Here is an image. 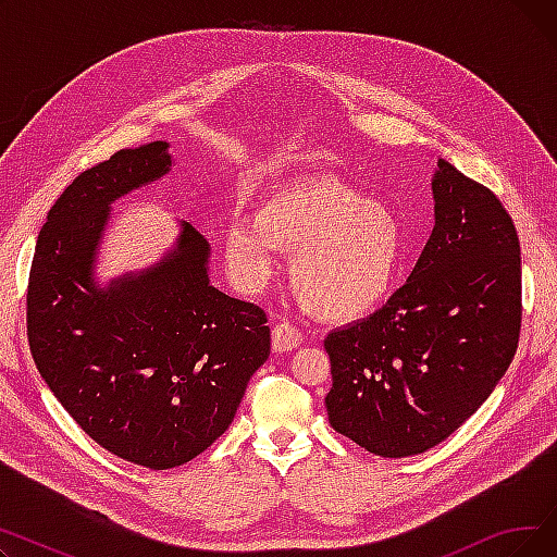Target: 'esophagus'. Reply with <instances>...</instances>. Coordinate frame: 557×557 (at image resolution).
I'll return each mask as SVG.
<instances>
[{"label":"esophagus","mask_w":557,"mask_h":557,"mask_svg":"<svg viewBox=\"0 0 557 557\" xmlns=\"http://www.w3.org/2000/svg\"><path fill=\"white\" fill-rule=\"evenodd\" d=\"M271 343H273V352H290V349H296L300 343H302V334L298 327L288 325V323H277L273 327V336H271Z\"/></svg>","instance_id":"34e87169"}]
</instances>
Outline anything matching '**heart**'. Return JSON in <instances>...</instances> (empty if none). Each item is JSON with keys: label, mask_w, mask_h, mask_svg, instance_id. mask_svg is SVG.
Wrapping results in <instances>:
<instances>
[{"label": "heart", "mask_w": 557, "mask_h": 557, "mask_svg": "<svg viewBox=\"0 0 557 557\" xmlns=\"http://www.w3.org/2000/svg\"><path fill=\"white\" fill-rule=\"evenodd\" d=\"M408 232L386 202L325 173L300 175L263 194L252 219L223 232L227 271L239 288L259 290L294 252L288 282L315 318L347 323L391 296L406 257Z\"/></svg>", "instance_id": "b5f03b06"}]
</instances>
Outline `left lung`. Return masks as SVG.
I'll return each instance as SVG.
<instances>
[{
  "instance_id": "left-lung-1",
  "label": "left lung",
  "mask_w": 557,
  "mask_h": 557,
  "mask_svg": "<svg viewBox=\"0 0 557 557\" xmlns=\"http://www.w3.org/2000/svg\"><path fill=\"white\" fill-rule=\"evenodd\" d=\"M435 225L391 300L325 338L330 424L374 456L449 437L506 374L521 330V255L502 200L447 160L433 173Z\"/></svg>"
}]
</instances>
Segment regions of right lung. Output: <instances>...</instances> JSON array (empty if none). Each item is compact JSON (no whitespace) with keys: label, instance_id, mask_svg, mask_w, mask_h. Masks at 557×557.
I'll use <instances>...</instances> for the list:
<instances>
[{"label":"right lung","instance_id":"add662e5","mask_svg":"<svg viewBox=\"0 0 557 557\" xmlns=\"http://www.w3.org/2000/svg\"><path fill=\"white\" fill-rule=\"evenodd\" d=\"M166 141L122 149L53 202L26 288V336L55 399L97 445L171 470L230 426L271 355L267 313L208 277L210 244L183 221L151 269L95 282L110 205L171 169Z\"/></svg>","mask_w":557,"mask_h":557}]
</instances>
